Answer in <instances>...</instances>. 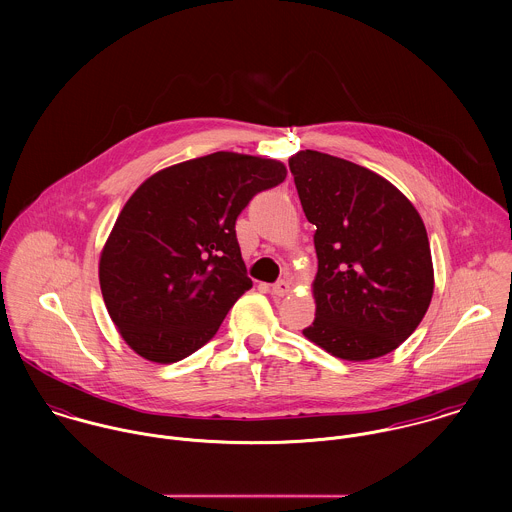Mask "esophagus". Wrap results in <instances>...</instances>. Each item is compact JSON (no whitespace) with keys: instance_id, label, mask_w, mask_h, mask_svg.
<instances>
[{"instance_id":"1","label":"esophagus","mask_w":512,"mask_h":512,"mask_svg":"<svg viewBox=\"0 0 512 512\" xmlns=\"http://www.w3.org/2000/svg\"><path fill=\"white\" fill-rule=\"evenodd\" d=\"M288 292H290V282H286V280H280V282H276V284L272 286V293H274L276 297H284Z\"/></svg>"}]
</instances>
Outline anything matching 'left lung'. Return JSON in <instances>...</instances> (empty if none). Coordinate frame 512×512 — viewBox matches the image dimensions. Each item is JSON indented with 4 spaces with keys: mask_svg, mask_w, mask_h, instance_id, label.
Masks as SVG:
<instances>
[{
    "mask_svg": "<svg viewBox=\"0 0 512 512\" xmlns=\"http://www.w3.org/2000/svg\"><path fill=\"white\" fill-rule=\"evenodd\" d=\"M290 171L317 226V309L303 335L345 361L392 353L416 331L434 293L424 220L390 181L353 161L305 149Z\"/></svg>",
    "mask_w": 512,
    "mask_h": 512,
    "instance_id": "left-lung-1",
    "label": "left lung"
}]
</instances>
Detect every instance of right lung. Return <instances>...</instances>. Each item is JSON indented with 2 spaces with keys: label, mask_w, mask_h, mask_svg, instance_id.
I'll use <instances>...</instances> for the list:
<instances>
[{
  "label": "right lung",
  "mask_w": 512,
  "mask_h": 512,
  "mask_svg": "<svg viewBox=\"0 0 512 512\" xmlns=\"http://www.w3.org/2000/svg\"><path fill=\"white\" fill-rule=\"evenodd\" d=\"M286 165L217 151L157 171L128 199L100 254V290L122 339L147 361L177 363L219 331L252 288L234 224Z\"/></svg>",
  "instance_id": "add662e5"
}]
</instances>
